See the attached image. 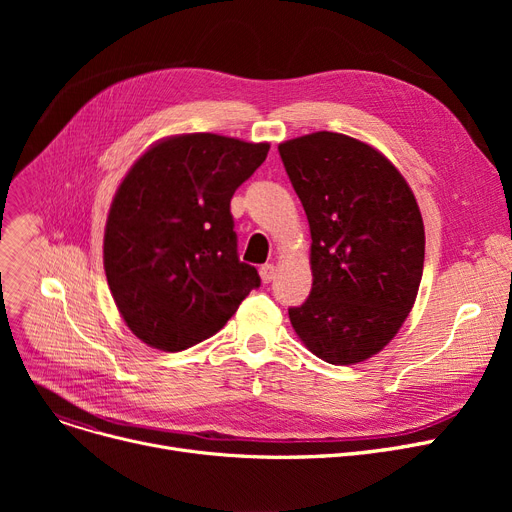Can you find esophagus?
<instances>
[{
	"label": "esophagus",
	"instance_id": "1",
	"mask_svg": "<svg viewBox=\"0 0 512 512\" xmlns=\"http://www.w3.org/2000/svg\"><path fill=\"white\" fill-rule=\"evenodd\" d=\"M259 276L265 284H270L276 278V265L274 263H265L259 267Z\"/></svg>",
	"mask_w": 512,
	"mask_h": 512
}]
</instances>
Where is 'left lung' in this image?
Returning a JSON list of instances; mask_svg holds the SVG:
<instances>
[{
  "instance_id": "left-lung-1",
  "label": "left lung",
  "mask_w": 512,
  "mask_h": 512,
  "mask_svg": "<svg viewBox=\"0 0 512 512\" xmlns=\"http://www.w3.org/2000/svg\"><path fill=\"white\" fill-rule=\"evenodd\" d=\"M311 228L313 286L290 307L313 355L351 365L380 353L413 309L425 232L407 180L373 147L313 132L278 147Z\"/></svg>"
}]
</instances>
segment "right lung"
Wrapping results in <instances>:
<instances>
[{"label":"right lung","instance_id":"1","mask_svg":"<svg viewBox=\"0 0 512 512\" xmlns=\"http://www.w3.org/2000/svg\"><path fill=\"white\" fill-rule=\"evenodd\" d=\"M267 151L211 132L180 134L153 145L122 180L103 265L126 326L149 346L176 353L203 342L261 286L238 259L230 199Z\"/></svg>","mask_w":512,"mask_h":512}]
</instances>
